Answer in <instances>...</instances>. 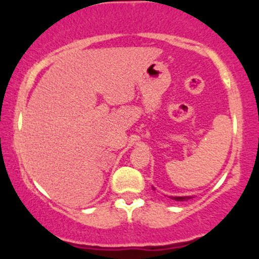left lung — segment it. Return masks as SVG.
Instances as JSON below:
<instances>
[{"label":"left lung","instance_id":"8db88e82","mask_svg":"<svg viewBox=\"0 0 259 259\" xmlns=\"http://www.w3.org/2000/svg\"><path fill=\"white\" fill-rule=\"evenodd\" d=\"M171 198L175 201H185V200H189L190 197H171Z\"/></svg>","mask_w":259,"mask_h":259}]
</instances>
